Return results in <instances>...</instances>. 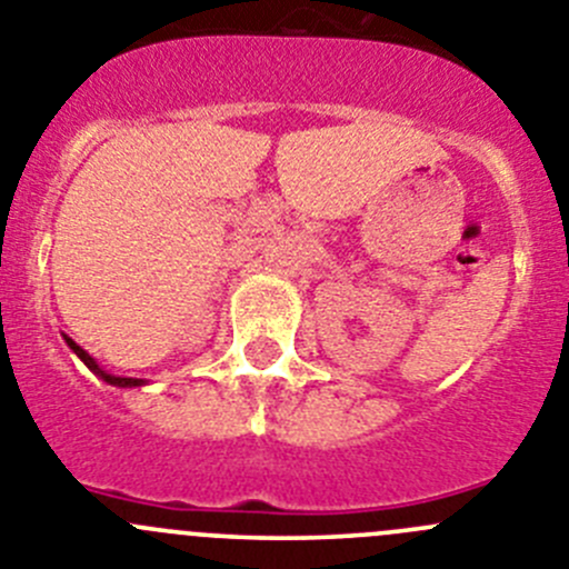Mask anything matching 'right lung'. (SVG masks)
Listing matches in <instances>:
<instances>
[{
    "label": "right lung",
    "mask_w": 569,
    "mask_h": 569,
    "mask_svg": "<svg viewBox=\"0 0 569 569\" xmlns=\"http://www.w3.org/2000/svg\"><path fill=\"white\" fill-rule=\"evenodd\" d=\"M63 339H67V345H69V348L76 350V353H78V359H81V362L87 365V368L92 370L94 376H100V379H103V381H109V385H114V387H142V385H146V381H142V379H123V376H111V373H106V370L100 368V365L94 362L92 357H89V353H87V350L81 348V345H78V342H72V339H69V337H63Z\"/></svg>",
    "instance_id": "1"
}]
</instances>
